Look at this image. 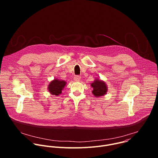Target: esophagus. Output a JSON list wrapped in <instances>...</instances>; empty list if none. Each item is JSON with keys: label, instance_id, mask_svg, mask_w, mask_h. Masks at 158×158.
Returning a JSON list of instances; mask_svg holds the SVG:
<instances>
[{"label": "esophagus", "instance_id": "1", "mask_svg": "<svg viewBox=\"0 0 158 158\" xmlns=\"http://www.w3.org/2000/svg\"><path fill=\"white\" fill-rule=\"evenodd\" d=\"M74 80L76 81V82H79L81 80V77L78 76H76L74 77Z\"/></svg>", "mask_w": 158, "mask_h": 158}]
</instances>
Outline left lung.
<instances>
[{
  "mask_svg": "<svg viewBox=\"0 0 158 158\" xmlns=\"http://www.w3.org/2000/svg\"><path fill=\"white\" fill-rule=\"evenodd\" d=\"M91 86L93 88L92 93L96 98L106 95L108 90L106 82L99 79H95L94 82L91 83Z\"/></svg>",
  "mask_w": 158,
  "mask_h": 158,
  "instance_id": "obj_1",
  "label": "left lung"
}]
</instances>
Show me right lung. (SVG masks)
Listing matches in <instances>:
<instances>
[{
  "label": "right lung",
  "mask_w": 158,
  "mask_h": 158,
  "mask_svg": "<svg viewBox=\"0 0 158 158\" xmlns=\"http://www.w3.org/2000/svg\"><path fill=\"white\" fill-rule=\"evenodd\" d=\"M67 82L65 81L54 79L48 85V91L51 94L58 96L62 93V91L65 86Z\"/></svg>",
  "instance_id": "right-lung-1"
}]
</instances>
